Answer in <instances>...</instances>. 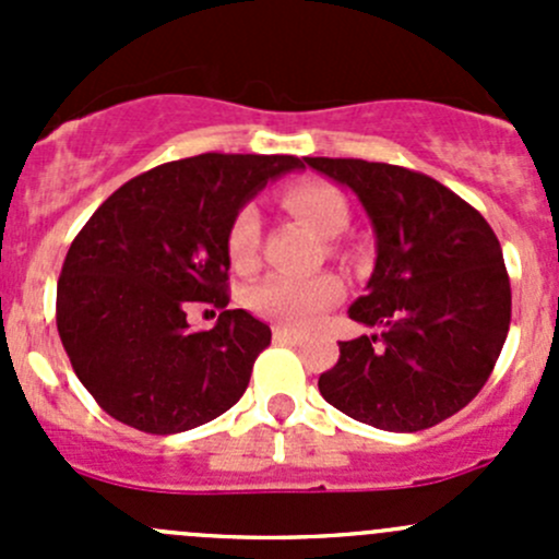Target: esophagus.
<instances>
[{
	"label": "esophagus",
	"instance_id": "obj_1",
	"mask_svg": "<svg viewBox=\"0 0 559 559\" xmlns=\"http://www.w3.org/2000/svg\"><path fill=\"white\" fill-rule=\"evenodd\" d=\"M273 337L278 343H297V341H300V332H297V330H286V326H275Z\"/></svg>",
	"mask_w": 559,
	"mask_h": 559
}]
</instances>
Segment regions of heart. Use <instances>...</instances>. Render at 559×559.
<instances>
[{
    "instance_id": "1",
    "label": "heart",
    "mask_w": 559,
    "mask_h": 559,
    "mask_svg": "<svg viewBox=\"0 0 559 559\" xmlns=\"http://www.w3.org/2000/svg\"><path fill=\"white\" fill-rule=\"evenodd\" d=\"M284 205L319 238H337L348 227V202L341 189L321 180H302L286 189ZM259 211L253 205L240 207L229 224V259L238 270H248L257 262L259 251ZM343 286L335 275H270L251 292V306L267 319L284 326H306L324 308L341 297Z\"/></svg>"
}]
</instances>
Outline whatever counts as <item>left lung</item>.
Segmentation results:
<instances>
[{"instance_id":"obj_1","label":"left lung","mask_w":559,"mask_h":559,"mask_svg":"<svg viewBox=\"0 0 559 559\" xmlns=\"http://www.w3.org/2000/svg\"><path fill=\"white\" fill-rule=\"evenodd\" d=\"M357 194L373 224L376 264L348 316L368 335L341 343L321 397L352 419L416 432L465 408L487 384L511 324V284L476 207L405 167L306 156Z\"/></svg>"}]
</instances>
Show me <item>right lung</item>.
Listing matches in <instances>:
<instances>
[{
  "label": "right lung",
  "instance_id": "1",
  "mask_svg": "<svg viewBox=\"0 0 559 559\" xmlns=\"http://www.w3.org/2000/svg\"><path fill=\"white\" fill-rule=\"evenodd\" d=\"M297 156L200 154L138 175L94 211L67 251L56 326L81 384L112 419L173 436L243 397L270 326L227 311L229 224ZM191 301L223 311L194 333Z\"/></svg>",
  "mask_w": 559,
  "mask_h": 559
}]
</instances>
